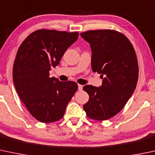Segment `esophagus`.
Returning <instances> with one entry per match:
<instances>
[{"instance_id":"34e87169","label":"esophagus","mask_w":155,"mask_h":155,"mask_svg":"<svg viewBox=\"0 0 155 155\" xmlns=\"http://www.w3.org/2000/svg\"><path fill=\"white\" fill-rule=\"evenodd\" d=\"M82 87L83 85H82V84H78V89H79V91H82Z\"/></svg>"}]
</instances>
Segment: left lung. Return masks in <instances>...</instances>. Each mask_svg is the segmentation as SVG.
<instances>
[{
  "mask_svg": "<svg viewBox=\"0 0 155 155\" xmlns=\"http://www.w3.org/2000/svg\"><path fill=\"white\" fill-rule=\"evenodd\" d=\"M80 35L91 45L92 71L103 79L99 87H83L89 95L83 108L92 120H108L123 108L136 88L139 73L136 53L128 38L117 31L90 30Z\"/></svg>",
  "mask_w": 155,
  "mask_h": 155,
  "instance_id": "obj_1",
  "label": "left lung"
}]
</instances>
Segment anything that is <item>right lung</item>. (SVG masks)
Wrapping results in <instances>:
<instances>
[{
  "label": "right lung",
  "instance_id": "add662e5",
  "mask_svg": "<svg viewBox=\"0 0 155 155\" xmlns=\"http://www.w3.org/2000/svg\"><path fill=\"white\" fill-rule=\"evenodd\" d=\"M78 36L77 32L42 29L29 35L18 50L12 71L15 87L29 112L41 123L62 118L77 91L76 82H60L50 78L49 72Z\"/></svg>",
  "mask_w": 155,
  "mask_h": 155
}]
</instances>
